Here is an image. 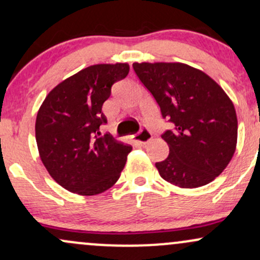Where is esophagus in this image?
I'll return each instance as SVG.
<instances>
[{"label": "esophagus", "mask_w": 260, "mask_h": 260, "mask_svg": "<svg viewBox=\"0 0 260 260\" xmlns=\"http://www.w3.org/2000/svg\"><path fill=\"white\" fill-rule=\"evenodd\" d=\"M151 137H153V134H151L150 129H148V128H142L138 133L134 134L133 138L134 140L140 143V144H145V143H148L149 140L151 139Z\"/></svg>", "instance_id": "1"}]
</instances>
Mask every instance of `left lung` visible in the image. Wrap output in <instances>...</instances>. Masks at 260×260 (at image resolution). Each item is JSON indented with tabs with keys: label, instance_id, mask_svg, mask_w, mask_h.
Wrapping results in <instances>:
<instances>
[{
	"label": "left lung",
	"instance_id": "1",
	"mask_svg": "<svg viewBox=\"0 0 260 260\" xmlns=\"http://www.w3.org/2000/svg\"><path fill=\"white\" fill-rule=\"evenodd\" d=\"M134 73L171 123L161 138L169 156L155 164L161 177L181 188L210 183L229 165L237 143V116L216 82L183 63H133Z\"/></svg>",
	"mask_w": 260,
	"mask_h": 260
}]
</instances>
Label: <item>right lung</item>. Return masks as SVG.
Returning a JSON list of instances; mask_svg holds the SVG:
<instances>
[{"mask_svg": "<svg viewBox=\"0 0 260 260\" xmlns=\"http://www.w3.org/2000/svg\"><path fill=\"white\" fill-rule=\"evenodd\" d=\"M129 72L127 63L94 64L53 88L35 123L39 154L59 186L82 196L105 192L117 182L132 150L110 134L101 110L111 88Z\"/></svg>", "mask_w": 260, "mask_h": 260, "instance_id": "right-lung-1", "label": "right lung"}]
</instances>
